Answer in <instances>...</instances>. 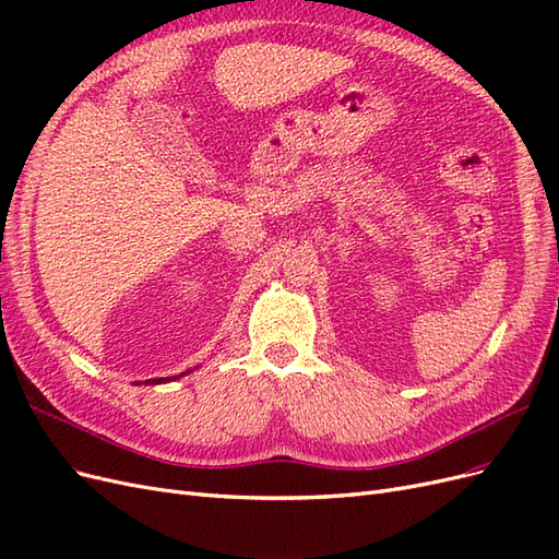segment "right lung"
I'll list each match as a JSON object with an SVG mask.
<instances>
[{
  "label": "right lung",
  "instance_id": "add662e5",
  "mask_svg": "<svg viewBox=\"0 0 559 559\" xmlns=\"http://www.w3.org/2000/svg\"><path fill=\"white\" fill-rule=\"evenodd\" d=\"M186 373H191V370H183V373H181V376H173V378H154V380H144V384H165V382H170V380L183 378ZM134 384H142V382H134Z\"/></svg>",
  "mask_w": 559,
  "mask_h": 559
}]
</instances>
